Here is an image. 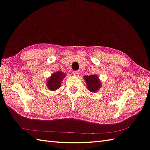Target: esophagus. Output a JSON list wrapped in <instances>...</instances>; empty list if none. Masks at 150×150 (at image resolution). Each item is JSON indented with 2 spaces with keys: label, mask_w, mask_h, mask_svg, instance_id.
<instances>
[{
  "label": "esophagus",
  "mask_w": 150,
  "mask_h": 150,
  "mask_svg": "<svg viewBox=\"0 0 150 150\" xmlns=\"http://www.w3.org/2000/svg\"><path fill=\"white\" fill-rule=\"evenodd\" d=\"M72 74H73L75 76H78L79 74V72L78 71H74L72 72Z\"/></svg>",
  "instance_id": "obj_1"
}]
</instances>
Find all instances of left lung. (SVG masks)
<instances>
[{"label":"left lung","mask_w":150,"mask_h":150,"mask_svg":"<svg viewBox=\"0 0 150 150\" xmlns=\"http://www.w3.org/2000/svg\"><path fill=\"white\" fill-rule=\"evenodd\" d=\"M84 79L87 84L88 89L92 93L96 92L101 88V84L96 75L84 76Z\"/></svg>","instance_id":"8db88e82"}]
</instances>
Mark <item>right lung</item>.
<instances>
[{"instance_id": "add662e5", "label": "right lung", "mask_w": 150, "mask_h": 150, "mask_svg": "<svg viewBox=\"0 0 150 150\" xmlns=\"http://www.w3.org/2000/svg\"><path fill=\"white\" fill-rule=\"evenodd\" d=\"M64 74L62 72H56L55 73L52 74L47 82V87L51 91H55L60 88L61 81L62 79L64 78Z\"/></svg>"}]
</instances>
